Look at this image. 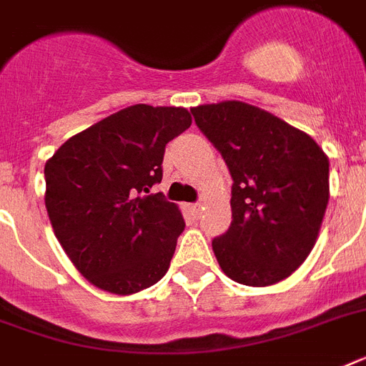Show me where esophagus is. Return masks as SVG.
<instances>
[{
    "label": "esophagus",
    "mask_w": 366,
    "mask_h": 366,
    "mask_svg": "<svg viewBox=\"0 0 366 366\" xmlns=\"http://www.w3.org/2000/svg\"><path fill=\"white\" fill-rule=\"evenodd\" d=\"M188 209H189V212L194 214V217H197V214H199V211H201V205H199V203H192Z\"/></svg>",
    "instance_id": "1"
}]
</instances>
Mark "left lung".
<instances>
[{
  "label": "left lung",
  "mask_w": 366,
  "mask_h": 366,
  "mask_svg": "<svg viewBox=\"0 0 366 366\" xmlns=\"http://www.w3.org/2000/svg\"><path fill=\"white\" fill-rule=\"evenodd\" d=\"M195 125L232 174V224L212 239L229 279L267 287L312 252L329 203V157L310 134L256 106L192 108Z\"/></svg>",
  "instance_id": "8db88e82"
}]
</instances>
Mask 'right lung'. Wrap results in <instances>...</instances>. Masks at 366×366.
<instances>
[{"mask_svg":"<svg viewBox=\"0 0 366 366\" xmlns=\"http://www.w3.org/2000/svg\"><path fill=\"white\" fill-rule=\"evenodd\" d=\"M192 125L186 108L134 104L71 137L45 163L54 235L89 283L114 295L155 285L171 266L184 218L165 195V146Z\"/></svg>","mask_w":366,"mask_h":366,"instance_id":"add662e5","label":"right lung"}]
</instances>
